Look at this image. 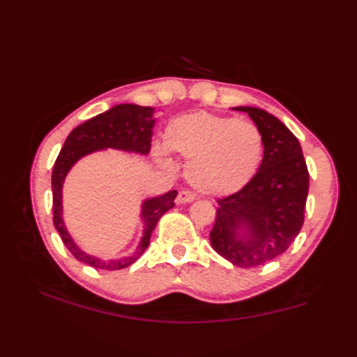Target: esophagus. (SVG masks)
I'll return each instance as SVG.
<instances>
[{
  "label": "esophagus",
  "mask_w": 357,
  "mask_h": 357,
  "mask_svg": "<svg viewBox=\"0 0 357 357\" xmlns=\"http://www.w3.org/2000/svg\"><path fill=\"white\" fill-rule=\"evenodd\" d=\"M195 201V195L192 192H179L178 193V198H176V202L178 204H190Z\"/></svg>",
  "instance_id": "34e87169"
}]
</instances>
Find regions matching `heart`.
I'll use <instances>...</instances> for the list:
<instances>
[{
  "label": "heart",
  "instance_id": "1",
  "mask_svg": "<svg viewBox=\"0 0 357 357\" xmlns=\"http://www.w3.org/2000/svg\"><path fill=\"white\" fill-rule=\"evenodd\" d=\"M164 146L153 147L156 161L170 165L167 150L188 159V183L208 196L244 188L259 170L264 155L262 133L255 124L211 112L173 118L165 127Z\"/></svg>",
  "mask_w": 357,
  "mask_h": 357
}]
</instances>
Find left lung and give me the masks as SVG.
I'll list each match as a JSON object with an SVG mask.
<instances>
[{"label": "left lung", "instance_id": "1", "mask_svg": "<svg viewBox=\"0 0 357 357\" xmlns=\"http://www.w3.org/2000/svg\"><path fill=\"white\" fill-rule=\"evenodd\" d=\"M245 112L264 138V156L253 179L238 193L218 199L211 247L241 268L282 255L304 224L308 170L298 138L282 121L257 107Z\"/></svg>", "mask_w": 357, "mask_h": 357}]
</instances>
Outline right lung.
I'll use <instances>...</instances> for the list:
<instances>
[{
  "instance_id": "add662e5",
  "label": "right lung",
  "mask_w": 357,
  "mask_h": 357,
  "mask_svg": "<svg viewBox=\"0 0 357 357\" xmlns=\"http://www.w3.org/2000/svg\"><path fill=\"white\" fill-rule=\"evenodd\" d=\"M155 109L142 107L136 104H118L109 110L86 121L84 124L73 128L67 136L64 147L53 165L52 193H53V224L61 234L64 245L78 261L90 267L102 270H121L132 265L149 247L151 231L159 218L174 207V198L178 192L172 190L161 196H153L141 202L139 219L142 222V236L133 253L118 257V259H101L95 255L84 252L67 230L64 222L63 188L67 174L79 159L101 150H123L141 156L149 155L151 142V128L155 126Z\"/></svg>"
}]
</instances>
